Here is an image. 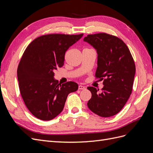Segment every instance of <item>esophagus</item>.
I'll use <instances>...</instances> for the list:
<instances>
[{"mask_svg": "<svg viewBox=\"0 0 153 153\" xmlns=\"http://www.w3.org/2000/svg\"><path fill=\"white\" fill-rule=\"evenodd\" d=\"M86 89L85 86H83V85H79L78 86V89L79 90H85Z\"/></svg>", "mask_w": 153, "mask_h": 153, "instance_id": "1", "label": "esophagus"}]
</instances>
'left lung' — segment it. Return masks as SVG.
I'll use <instances>...</instances> for the list:
<instances>
[{"instance_id":"left-lung-1","label":"left lung","mask_w":153,"mask_h":153,"mask_svg":"<svg viewBox=\"0 0 153 153\" xmlns=\"http://www.w3.org/2000/svg\"><path fill=\"white\" fill-rule=\"evenodd\" d=\"M84 41L98 53L96 77L103 80L102 92L88 87L92 97L87 106L100 117H108L122 110L131 94L135 65L129 48L123 41L106 33L89 34Z\"/></svg>"}]
</instances>
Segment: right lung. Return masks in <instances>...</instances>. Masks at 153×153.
Segmentation results:
<instances>
[{"label": "right lung", "mask_w": 153, "mask_h": 153, "mask_svg": "<svg viewBox=\"0 0 153 153\" xmlns=\"http://www.w3.org/2000/svg\"><path fill=\"white\" fill-rule=\"evenodd\" d=\"M83 35L41 36L25 49L17 69L18 80L24 103L36 117L54 119L62 111L68 94L78 90L74 82L59 84L54 71L62 66L66 52Z\"/></svg>", "instance_id": "obj_1"}]
</instances>
